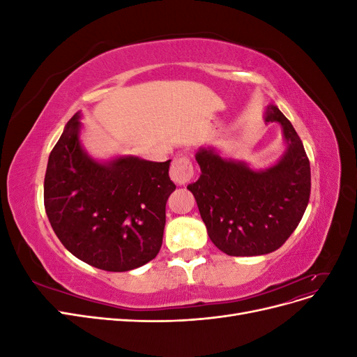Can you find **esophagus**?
I'll list each match as a JSON object with an SVG mask.
<instances>
[{"label": "esophagus", "instance_id": "obj_1", "mask_svg": "<svg viewBox=\"0 0 357 357\" xmlns=\"http://www.w3.org/2000/svg\"><path fill=\"white\" fill-rule=\"evenodd\" d=\"M169 177L171 180L177 183V185H186L188 181L193 177V167L192 162L188 158H178L174 159L169 168Z\"/></svg>", "mask_w": 357, "mask_h": 357}]
</instances>
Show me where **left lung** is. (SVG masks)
<instances>
[{"label":"left lung","instance_id":"left-lung-1","mask_svg":"<svg viewBox=\"0 0 357 357\" xmlns=\"http://www.w3.org/2000/svg\"><path fill=\"white\" fill-rule=\"evenodd\" d=\"M264 119L282 125L286 144L268 168L253 169L214 147H199L195 155L201 176L188 189L210 240L229 256L275 252L296 229L310 201V160L295 128L277 105H268Z\"/></svg>","mask_w":357,"mask_h":357}]
</instances>
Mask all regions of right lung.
I'll return each mask as SVG.
<instances>
[{
	"mask_svg": "<svg viewBox=\"0 0 357 357\" xmlns=\"http://www.w3.org/2000/svg\"><path fill=\"white\" fill-rule=\"evenodd\" d=\"M75 113L53 147L45 177V208L59 241L95 268L131 271L156 257L167 199L176 190L169 162L137 156L92 158Z\"/></svg>",
	"mask_w": 357,
	"mask_h": 357,
	"instance_id": "obj_1",
	"label": "right lung"
}]
</instances>
